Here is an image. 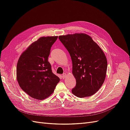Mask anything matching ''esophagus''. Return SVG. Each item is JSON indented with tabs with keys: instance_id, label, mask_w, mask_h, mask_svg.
I'll return each mask as SVG.
<instances>
[{
	"instance_id": "obj_1",
	"label": "esophagus",
	"mask_w": 130,
	"mask_h": 130,
	"mask_svg": "<svg viewBox=\"0 0 130 130\" xmlns=\"http://www.w3.org/2000/svg\"><path fill=\"white\" fill-rule=\"evenodd\" d=\"M66 76H67V74L66 73H63V74H62V77H63V78H66Z\"/></svg>"
}]
</instances>
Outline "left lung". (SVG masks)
I'll return each mask as SVG.
<instances>
[{
    "label": "left lung",
    "mask_w": 130,
    "mask_h": 130,
    "mask_svg": "<svg viewBox=\"0 0 130 130\" xmlns=\"http://www.w3.org/2000/svg\"><path fill=\"white\" fill-rule=\"evenodd\" d=\"M58 38L72 58V73L76 81L72 93L78 98L92 96L106 77L107 61L103 50L86 34L63 35Z\"/></svg>",
    "instance_id": "left-lung-1"
}]
</instances>
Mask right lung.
<instances>
[{
    "label": "right lung",
    "instance_id": "obj_1",
    "mask_svg": "<svg viewBox=\"0 0 130 130\" xmlns=\"http://www.w3.org/2000/svg\"><path fill=\"white\" fill-rule=\"evenodd\" d=\"M58 36L42 37L30 44L17 65V80L20 87L34 99L49 97L60 79L55 75L48 59L51 47Z\"/></svg>",
    "mask_w": 130,
    "mask_h": 130
}]
</instances>
